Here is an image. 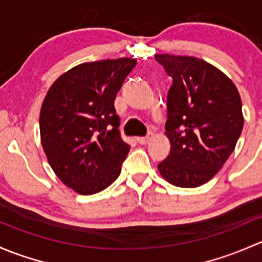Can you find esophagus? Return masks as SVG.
Segmentation results:
<instances>
[{"label":"esophagus","instance_id":"1","mask_svg":"<svg viewBox=\"0 0 262 262\" xmlns=\"http://www.w3.org/2000/svg\"><path fill=\"white\" fill-rule=\"evenodd\" d=\"M152 136H154V135L150 132V134H147L146 136L139 137V139H137V141H139L141 145H146V144H149V142L151 141V139H152Z\"/></svg>","mask_w":262,"mask_h":262}]
</instances>
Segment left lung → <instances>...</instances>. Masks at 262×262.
I'll return each mask as SVG.
<instances>
[{"instance_id": "left-lung-1", "label": "left lung", "mask_w": 262, "mask_h": 262, "mask_svg": "<svg viewBox=\"0 0 262 262\" xmlns=\"http://www.w3.org/2000/svg\"><path fill=\"white\" fill-rule=\"evenodd\" d=\"M155 59L172 78L165 125L171 147L159 172L175 187H199L236 147L244 127L241 97L225 73L202 59L170 54Z\"/></svg>"}]
</instances>
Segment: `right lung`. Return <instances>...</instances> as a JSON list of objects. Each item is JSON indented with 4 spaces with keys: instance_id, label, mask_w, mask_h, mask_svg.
<instances>
[{
    "instance_id": "add662e5",
    "label": "right lung",
    "mask_w": 262,
    "mask_h": 262,
    "mask_svg": "<svg viewBox=\"0 0 262 262\" xmlns=\"http://www.w3.org/2000/svg\"><path fill=\"white\" fill-rule=\"evenodd\" d=\"M136 66L131 58L83 63L58 78L40 111L41 145L59 179L82 195L106 189L130 151L115 99Z\"/></svg>"
}]
</instances>
